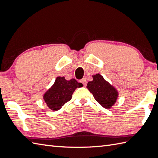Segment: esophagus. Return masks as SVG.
<instances>
[{
    "label": "esophagus",
    "mask_w": 158,
    "mask_h": 158,
    "mask_svg": "<svg viewBox=\"0 0 158 158\" xmlns=\"http://www.w3.org/2000/svg\"><path fill=\"white\" fill-rule=\"evenodd\" d=\"M79 82L83 83L84 86H85L86 84H87V79H86V78H83L82 79H81L79 81Z\"/></svg>",
    "instance_id": "34e87169"
}]
</instances>
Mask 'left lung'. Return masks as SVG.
Returning a JSON list of instances; mask_svg holds the SVG:
<instances>
[{"mask_svg": "<svg viewBox=\"0 0 158 158\" xmlns=\"http://www.w3.org/2000/svg\"><path fill=\"white\" fill-rule=\"evenodd\" d=\"M93 77L94 80L87 83V87L97 102L104 108L110 109L116 102L118 91L101 75L97 74Z\"/></svg>", "mask_w": 158, "mask_h": 158, "instance_id": "left-lung-1", "label": "left lung"}]
</instances>
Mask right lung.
Segmentation results:
<instances>
[{"instance_id":"obj_1","label":"right lung","mask_w":158,"mask_h":158,"mask_svg":"<svg viewBox=\"0 0 158 158\" xmlns=\"http://www.w3.org/2000/svg\"><path fill=\"white\" fill-rule=\"evenodd\" d=\"M83 86L82 83H78L75 79L67 81L63 77H58L53 85L44 95L43 98L51 110H59L71 99L75 89Z\"/></svg>"}]
</instances>
